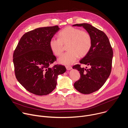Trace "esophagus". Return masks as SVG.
Returning <instances> with one entry per match:
<instances>
[{
	"label": "esophagus",
	"instance_id": "1",
	"mask_svg": "<svg viewBox=\"0 0 128 128\" xmlns=\"http://www.w3.org/2000/svg\"><path fill=\"white\" fill-rule=\"evenodd\" d=\"M66 68L67 70H71V69L72 68V67L70 66H66Z\"/></svg>",
	"mask_w": 128,
	"mask_h": 128
}]
</instances>
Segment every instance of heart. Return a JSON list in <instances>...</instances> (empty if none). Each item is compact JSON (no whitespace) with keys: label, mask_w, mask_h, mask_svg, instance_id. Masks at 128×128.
<instances>
[{"label":"heart","mask_w":128,"mask_h":128,"mask_svg":"<svg viewBox=\"0 0 128 128\" xmlns=\"http://www.w3.org/2000/svg\"><path fill=\"white\" fill-rule=\"evenodd\" d=\"M58 38H52L49 41V47L53 54L60 56L64 51V45H67L68 52L58 59L64 64L74 63L78 57L85 56L92 46V38L85 31L72 27H67L60 32Z\"/></svg>","instance_id":"obj_1"}]
</instances>
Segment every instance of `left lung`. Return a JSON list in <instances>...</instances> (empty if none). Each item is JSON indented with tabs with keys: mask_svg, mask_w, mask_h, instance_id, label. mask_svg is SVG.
<instances>
[{
	"mask_svg": "<svg viewBox=\"0 0 128 128\" xmlns=\"http://www.w3.org/2000/svg\"><path fill=\"white\" fill-rule=\"evenodd\" d=\"M83 27L90 34L92 46L80 63L90 66V68H82L81 64L74 66L80 74L79 80L74 83V88L79 92L89 94L98 90L106 81L112 70L113 50L109 39L103 32L92 25L86 24H74Z\"/></svg>",
	"mask_w": 128,
	"mask_h": 128,
	"instance_id": "obj_1",
	"label": "left lung"
}]
</instances>
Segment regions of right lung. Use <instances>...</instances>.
Returning a JSON list of instances; mask_svg holds the SVG:
<instances>
[{
	"instance_id": "1",
	"label": "right lung",
	"mask_w": 128,
	"mask_h": 128,
	"mask_svg": "<svg viewBox=\"0 0 128 128\" xmlns=\"http://www.w3.org/2000/svg\"><path fill=\"white\" fill-rule=\"evenodd\" d=\"M60 28L58 26L37 28L26 33L13 54L16 77L29 92L46 95L56 86L59 74L66 71L64 66L50 65L56 60L49 41Z\"/></svg>"
}]
</instances>
